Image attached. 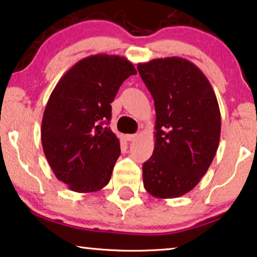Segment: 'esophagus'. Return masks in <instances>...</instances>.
Segmentation results:
<instances>
[{"instance_id": "obj_1", "label": "esophagus", "mask_w": 257, "mask_h": 257, "mask_svg": "<svg viewBox=\"0 0 257 257\" xmlns=\"http://www.w3.org/2000/svg\"><path fill=\"white\" fill-rule=\"evenodd\" d=\"M137 137H138L137 135H126L125 138H126V140H127V142H132V140H135Z\"/></svg>"}]
</instances>
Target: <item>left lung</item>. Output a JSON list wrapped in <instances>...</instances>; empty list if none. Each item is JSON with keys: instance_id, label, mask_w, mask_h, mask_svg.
<instances>
[{"instance_id": "1", "label": "left lung", "mask_w": 257, "mask_h": 257, "mask_svg": "<svg viewBox=\"0 0 257 257\" xmlns=\"http://www.w3.org/2000/svg\"><path fill=\"white\" fill-rule=\"evenodd\" d=\"M138 71L156 107V145L143 165L144 187L159 199L192 191L219 147L221 115L209 80L180 57L139 63Z\"/></svg>"}]
</instances>
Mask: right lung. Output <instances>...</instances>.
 Returning <instances> with one entry per match:
<instances>
[{
  "label": "right lung",
  "instance_id": "add662e5",
  "mask_svg": "<svg viewBox=\"0 0 257 257\" xmlns=\"http://www.w3.org/2000/svg\"><path fill=\"white\" fill-rule=\"evenodd\" d=\"M137 70L125 57L80 59L55 86L42 119V146L52 172L73 192L92 193L108 184L120 156L108 127L111 103Z\"/></svg>",
  "mask_w": 257,
  "mask_h": 257
}]
</instances>
